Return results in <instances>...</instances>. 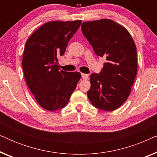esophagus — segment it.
<instances>
[{
	"instance_id": "esophagus-1",
	"label": "esophagus",
	"mask_w": 157,
	"mask_h": 157,
	"mask_svg": "<svg viewBox=\"0 0 157 157\" xmlns=\"http://www.w3.org/2000/svg\"><path fill=\"white\" fill-rule=\"evenodd\" d=\"M81 78H82L83 80H87V79L89 78V74H81Z\"/></svg>"
}]
</instances>
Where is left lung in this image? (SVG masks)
<instances>
[{"label": "left lung", "mask_w": 157, "mask_h": 157, "mask_svg": "<svg viewBox=\"0 0 157 157\" xmlns=\"http://www.w3.org/2000/svg\"><path fill=\"white\" fill-rule=\"evenodd\" d=\"M81 31L96 54L107 61L99 74L90 76L88 97L101 110H115L127 99L136 78V45L127 30L110 19L83 23Z\"/></svg>", "instance_id": "left-lung-1"}]
</instances>
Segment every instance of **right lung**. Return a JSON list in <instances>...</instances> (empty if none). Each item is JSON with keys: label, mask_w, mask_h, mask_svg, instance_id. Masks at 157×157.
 <instances>
[{"label": "right lung", "mask_w": 157, "mask_h": 157, "mask_svg": "<svg viewBox=\"0 0 157 157\" xmlns=\"http://www.w3.org/2000/svg\"><path fill=\"white\" fill-rule=\"evenodd\" d=\"M81 21H51L29 38L23 51L22 66L30 91L43 108L59 110L68 104L81 75L60 70L58 57L63 56L68 43Z\"/></svg>", "instance_id": "1"}]
</instances>
